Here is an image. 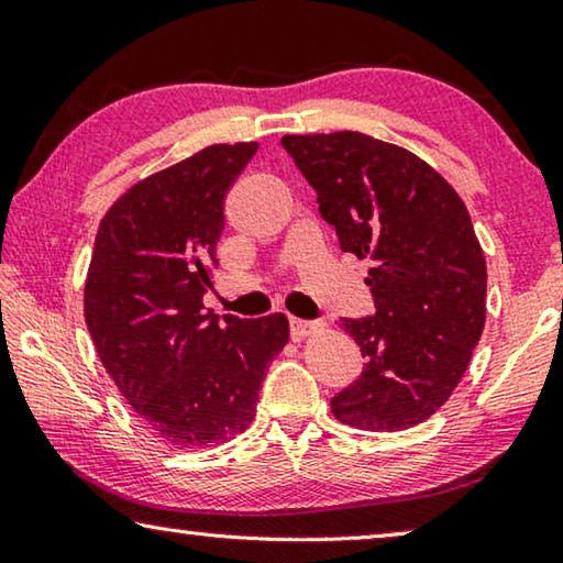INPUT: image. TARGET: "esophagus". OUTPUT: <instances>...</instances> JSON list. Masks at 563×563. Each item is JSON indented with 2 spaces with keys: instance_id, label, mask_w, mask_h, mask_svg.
<instances>
[{
  "instance_id": "1",
  "label": "esophagus",
  "mask_w": 563,
  "mask_h": 563,
  "mask_svg": "<svg viewBox=\"0 0 563 563\" xmlns=\"http://www.w3.org/2000/svg\"><path fill=\"white\" fill-rule=\"evenodd\" d=\"M318 330L316 322H308V320H298V318H290V338L295 342H300L305 338H310L312 332Z\"/></svg>"
}]
</instances>
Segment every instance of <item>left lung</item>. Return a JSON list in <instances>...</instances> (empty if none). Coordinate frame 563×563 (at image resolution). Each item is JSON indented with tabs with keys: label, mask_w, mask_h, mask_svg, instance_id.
Listing matches in <instances>:
<instances>
[{
	"label": "left lung",
	"mask_w": 563,
	"mask_h": 563,
	"mask_svg": "<svg viewBox=\"0 0 563 563\" xmlns=\"http://www.w3.org/2000/svg\"><path fill=\"white\" fill-rule=\"evenodd\" d=\"M283 146L318 190L340 251L373 263L375 318H342L365 369L332 397V415L367 432L417 427L452 397L487 320L470 211L427 161L367 133H285Z\"/></svg>",
	"instance_id": "8db88e82"
}]
</instances>
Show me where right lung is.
Instances as JSON below:
<instances>
[{
  "mask_svg": "<svg viewBox=\"0 0 563 563\" xmlns=\"http://www.w3.org/2000/svg\"><path fill=\"white\" fill-rule=\"evenodd\" d=\"M258 144H213L141 178L101 218L84 318L113 385L176 450L233 440L288 345L283 312L216 320L203 308L218 268L225 194Z\"/></svg>",
  "mask_w": 563,
  "mask_h": 563,
  "instance_id": "right-lung-1",
  "label": "right lung"
}]
</instances>
